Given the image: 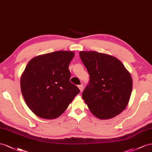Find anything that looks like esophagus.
Listing matches in <instances>:
<instances>
[{"instance_id":"1","label":"esophagus","mask_w":152,"mask_h":152,"mask_svg":"<svg viewBox=\"0 0 152 152\" xmlns=\"http://www.w3.org/2000/svg\"><path fill=\"white\" fill-rule=\"evenodd\" d=\"M78 88L80 90V92H82V91L83 90V85H78Z\"/></svg>"}]
</instances>
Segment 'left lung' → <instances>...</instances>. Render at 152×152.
<instances>
[{"label":"left lung","mask_w":152,"mask_h":152,"mask_svg":"<svg viewBox=\"0 0 152 152\" xmlns=\"http://www.w3.org/2000/svg\"><path fill=\"white\" fill-rule=\"evenodd\" d=\"M80 57L90 75L82 98L90 112L101 120L121 113L132 92L131 74L118 58L110 55L82 51Z\"/></svg>","instance_id":"obj_1"}]
</instances>
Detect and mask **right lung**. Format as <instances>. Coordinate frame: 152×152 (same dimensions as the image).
<instances>
[{
    "label": "right lung",
    "mask_w": 152,
    "mask_h": 152,
    "mask_svg": "<svg viewBox=\"0 0 152 152\" xmlns=\"http://www.w3.org/2000/svg\"><path fill=\"white\" fill-rule=\"evenodd\" d=\"M71 51H57L31 59L21 76V91L29 109L37 116L53 119L61 115L80 92L70 82Z\"/></svg>",
    "instance_id": "1"
}]
</instances>
